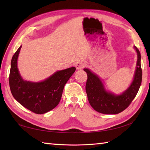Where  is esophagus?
<instances>
[{
    "label": "esophagus",
    "mask_w": 150,
    "mask_h": 150,
    "mask_svg": "<svg viewBox=\"0 0 150 150\" xmlns=\"http://www.w3.org/2000/svg\"><path fill=\"white\" fill-rule=\"evenodd\" d=\"M85 64H86L84 62H78L75 64L76 69H81L85 66Z\"/></svg>",
    "instance_id": "1"
}]
</instances>
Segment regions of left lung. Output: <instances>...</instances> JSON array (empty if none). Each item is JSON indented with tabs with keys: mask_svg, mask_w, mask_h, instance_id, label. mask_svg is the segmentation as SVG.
Returning <instances> with one entry per match:
<instances>
[{
	"mask_svg": "<svg viewBox=\"0 0 150 150\" xmlns=\"http://www.w3.org/2000/svg\"><path fill=\"white\" fill-rule=\"evenodd\" d=\"M133 47L137 53L133 80L129 86L119 95L106 90L103 81L97 75L88 68L84 69L88 75L86 91L89 103L95 111L103 114L119 113L128 107L137 94L142 82L141 57L137 47Z\"/></svg>",
	"mask_w": 150,
	"mask_h": 150,
	"instance_id": "left-lung-1",
	"label": "left lung"
}]
</instances>
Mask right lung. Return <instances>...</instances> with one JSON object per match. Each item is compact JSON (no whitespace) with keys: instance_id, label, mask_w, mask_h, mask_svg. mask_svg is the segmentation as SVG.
Here are the masks:
<instances>
[{"instance_id":"add662e5","label":"right lung","mask_w":150,"mask_h":150,"mask_svg":"<svg viewBox=\"0 0 150 150\" xmlns=\"http://www.w3.org/2000/svg\"><path fill=\"white\" fill-rule=\"evenodd\" d=\"M22 46L12 57L9 83L15 99L37 114L48 112L59 104L64 87L75 71V67L57 71L42 81H24L19 73L17 60Z\"/></svg>"}]
</instances>
